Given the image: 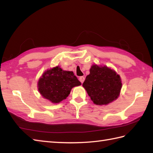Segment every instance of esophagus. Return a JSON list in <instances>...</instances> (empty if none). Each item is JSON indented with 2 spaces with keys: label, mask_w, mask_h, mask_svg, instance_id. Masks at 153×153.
Returning <instances> with one entry per match:
<instances>
[{
  "label": "esophagus",
  "mask_w": 153,
  "mask_h": 153,
  "mask_svg": "<svg viewBox=\"0 0 153 153\" xmlns=\"http://www.w3.org/2000/svg\"><path fill=\"white\" fill-rule=\"evenodd\" d=\"M85 78L84 76H80L79 77V80L80 81L81 83H83V82L85 81Z\"/></svg>",
  "instance_id": "34e87169"
}]
</instances>
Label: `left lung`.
Segmentation results:
<instances>
[{
  "mask_svg": "<svg viewBox=\"0 0 153 153\" xmlns=\"http://www.w3.org/2000/svg\"><path fill=\"white\" fill-rule=\"evenodd\" d=\"M82 86L93 102L97 105H107L120 95L122 83L119 74L106 66L93 65Z\"/></svg>",
  "mask_w": 153,
  "mask_h": 153,
  "instance_id": "obj_1",
  "label": "left lung"
}]
</instances>
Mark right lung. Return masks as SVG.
Returning a JSON list of instances; mask_svg holds the SVG:
<instances>
[{
	"label": "right lung",
	"mask_w": 153,
	"mask_h": 153,
	"mask_svg": "<svg viewBox=\"0 0 153 153\" xmlns=\"http://www.w3.org/2000/svg\"><path fill=\"white\" fill-rule=\"evenodd\" d=\"M80 85L73 71H63L57 66L43 73L37 87L43 98L57 104L67 98L73 87Z\"/></svg>",
	"instance_id": "obj_1"
}]
</instances>
